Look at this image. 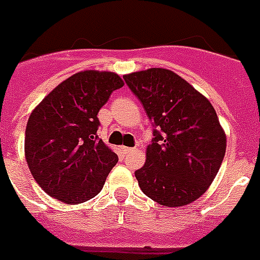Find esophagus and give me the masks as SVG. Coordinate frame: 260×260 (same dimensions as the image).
<instances>
[{"mask_svg": "<svg viewBox=\"0 0 260 260\" xmlns=\"http://www.w3.org/2000/svg\"><path fill=\"white\" fill-rule=\"evenodd\" d=\"M134 148H132V147H121V151L124 152V154H128V152H132Z\"/></svg>", "mask_w": 260, "mask_h": 260, "instance_id": "34e87169", "label": "esophagus"}]
</instances>
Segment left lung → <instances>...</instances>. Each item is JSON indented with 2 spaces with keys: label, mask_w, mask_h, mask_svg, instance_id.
Segmentation results:
<instances>
[{
  "label": "left lung",
  "mask_w": 260,
  "mask_h": 260,
  "mask_svg": "<svg viewBox=\"0 0 260 260\" xmlns=\"http://www.w3.org/2000/svg\"><path fill=\"white\" fill-rule=\"evenodd\" d=\"M155 126L147 159L136 171L140 189L164 207L198 200L221 167L227 139L209 99L165 68L123 75Z\"/></svg>",
  "instance_id": "8db88e82"
}]
</instances>
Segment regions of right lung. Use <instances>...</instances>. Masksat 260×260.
I'll use <instances>...</instances> for the list:
<instances>
[{
    "instance_id": "add662e5",
    "label": "right lung",
    "mask_w": 260,
    "mask_h": 260,
    "mask_svg": "<svg viewBox=\"0 0 260 260\" xmlns=\"http://www.w3.org/2000/svg\"><path fill=\"white\" fill-rule=\"evenodd\" d=\"M123 85L116 73L86 70L62 81L33 109L25 130V156L49 196L78 204L101 192L119 158L98 139V113Z\"/></svg>"
}]
</instances>
